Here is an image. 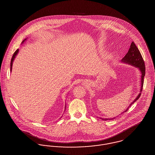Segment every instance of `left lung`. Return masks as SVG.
<instances>
[{
  "mask_svg": "<svg viewBox=\"0 0 155 155\" xmlns=\"http://www.w3.org/2000/svg\"><path fill=\"white\" fill-rule=\"evenodd\" d=\"M122 62L128 64H131L132 66L138 68L139 70H140L141 73L140 93L138 94V95L134 100V101H133V103L130 105V106L128 107V109L126 110V111H124V112H126L128 110V109L132 105V104H133L135 101H136L140 98V97L141 95V92L143 90V87L144 78V76H145V74H146V72H145L146 67H145L144 62L143 58L141 56V54L139 49H138V48L137 47V46L134 44V42L131 43L130 48L127 54L122 59ZM102 119L104 120H109L110 119H103L102 118Z\"/></svg>",
  "mask_w": 155,
  "mask_h": 155,
  "instance_id": "obj_1",
  "label": "left lung"
}]
</instances>
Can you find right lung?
<instances>
[{"instance_id":"add662e5","label":"right lung","mask_w":155,"mask_h":155,"mask_svg":"<svg viewBox=\"0 0 155 155\" xmlns=\"http://www.w3.org/2000/svg\"><path fill=\"white\" fill-rule=\"evenodd\" d=\"M26 39H25L22 41V43H24V41H25V40H26ZM18 51H19V49H17L15 51V52L14 53V54H13V55H12V58H11V70H12V63H13V61H14V59H15V58L16 55H17V54H18ZM65 109H66V108H65Z\"/></svg>"}]
</instances>
